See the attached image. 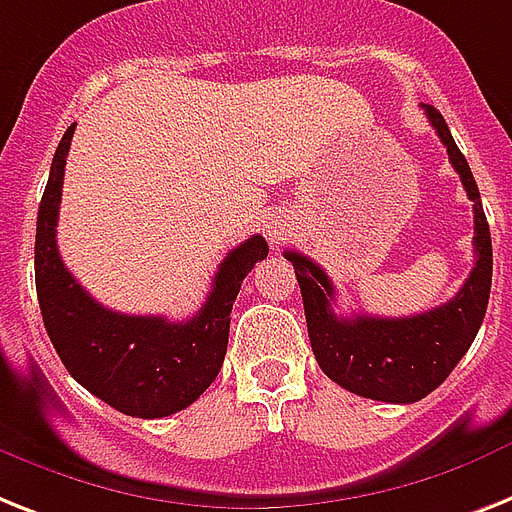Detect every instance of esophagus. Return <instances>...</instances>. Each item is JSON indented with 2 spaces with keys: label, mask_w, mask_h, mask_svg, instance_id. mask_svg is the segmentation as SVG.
<instances>
[{
  "label": "esophagus",
  "mask_w": 512,
  "mask_h": 512,
  "mask_svg": "<svg viewBox=\"0 0 512 512\" xmlns=\"http://www.w3.org/2000/svg\"><path fill=\"white\" fill-rule=\"evenodd\" d=\"M289 228H292V223H289V218H286L284 213L268 215V218H265V223H263L265 236H268L273 244L284 242V236L289 234Z\"/></svg>",
  "instance_id": "obj_1"
}]
</instances>
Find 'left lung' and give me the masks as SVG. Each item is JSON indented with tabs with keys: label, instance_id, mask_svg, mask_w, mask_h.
I'll use <instances>...</instances> for the list:
<instances>
[{
	"label": "left lung",
	"instance_id": "obj_1",
	"mask_svg": "<svg viewBox=\"0 0 512 512\" xmlns=\"http://www.w3.org/2000/svg\"><path fill=\"white\" fill-rule=\"evenodd\" d=\"M423 110L473 202L476 265L460 292L450 302L410 318H342L334 313V284L326 270L302 252H284L302 289L307 334L321 371L347 392L397 405L423 400L455 371L479 334L492 289V236L479 186L442 112L431 105H423Z\"/></svg>",
	"mask_w": 512,
	"mask_h": 512
}]
</instances>
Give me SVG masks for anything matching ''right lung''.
Segmentation results:
<instances>
[{
    "label": "right lung",
    "instance_id": "1",
    "mask_svg": "<svg viewBox=\"0 0 512 512\" xmlns=\"http://www.w3.org/2000/svg\"><path fill=\"white\" fill-rule=\"evenodd\" d=\"M76 123L54 152L36 220V294L41 318L62 365L83 389L134 418H165L189 407L213 384L228 347L231 307L257 260L268 257L263 236H252L218 265L213 292L189 321L123 315L99 305L57 252V213L65 157Z\"/></svg>",
    "mask_w": 512,
    "mask_h": 512
}]
</instances>
